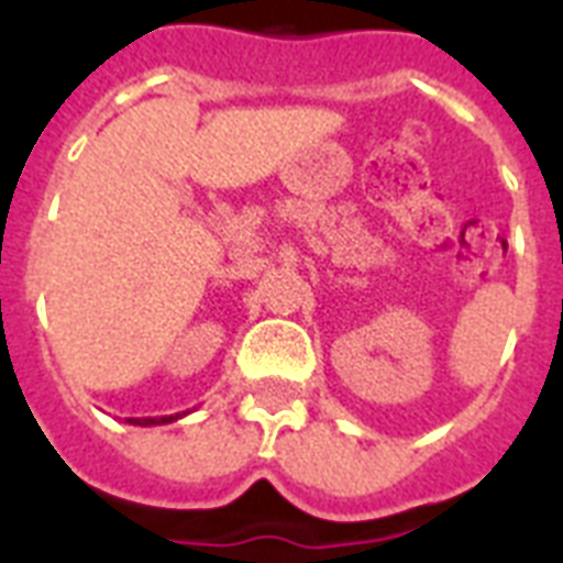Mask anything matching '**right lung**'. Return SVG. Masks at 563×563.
<instances>
[{"mask_svg": "<svg viewBox=\"0 0 563 563\" xmlns=\"http://www.w3.org/2000/svg\"><path fill=\"white\" fill-rule=\"evenodd\" d=\"M180 415H166V418H128V423H134V427H161V423H172V420H178Z\"/></svg>", "mask_w": 563, "mask_h": 563, "instance_id": "add662e5", "label": "right lung"}]
</instances>
